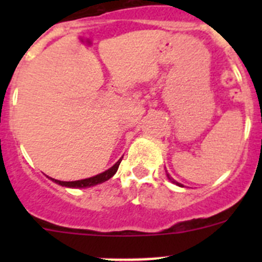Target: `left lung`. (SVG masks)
I'll list each match as a JSON object with an SVG mask.
<instances>
[{
    "instance_id": "1",
    "label": "left lung",
    "mask_w": 262,
    "mask_h": 262,
    "mask_svg": "<svg viewBox=\"0 0 262 262\" xmlns=\"http://www.w3.org/2000/svg\"><path fill=\"white\" fill-rule=\"evenodd\" d=\"M167 178L170 179V181H171V182H173V184H175V185H178V186H182V184H180V182H178V181H175V180H173V179H171V178H170V175H168V173H167Z\"/></svg>"
}]
</instances>
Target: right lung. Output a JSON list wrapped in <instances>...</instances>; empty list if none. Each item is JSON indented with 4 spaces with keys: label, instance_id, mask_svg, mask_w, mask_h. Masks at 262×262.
I'll return each mask as SVG.
<instances>
[{
    "label": "right lung",
    "instance_id": "add662e5",
    "mask_svg": "<svg viewBox=\"0 0 262 262\" xmlns=\"http://www.w3.org/2000/svg\"><path fill=\"white\" fill-rule=\"evenodd\" d=\"M121 158H119L118 162H116L115 165H113L112 167L107 168V170L104 171V172L99 173V175L92 176V178L83 179V180L60 181V180H55V179H52V178H49V179L53 182H55V184L60 185V186L71 187V189H84V187H91V186H95V185H97V184H102V182H105V181L109 180V179H112L113 176L116 173V171H118L119 165H120V162H121Z\"/></svg>",
    "mask_w": 262,
    "mask_h": 262
}]
</instances>
